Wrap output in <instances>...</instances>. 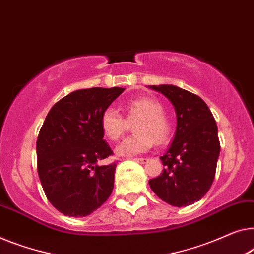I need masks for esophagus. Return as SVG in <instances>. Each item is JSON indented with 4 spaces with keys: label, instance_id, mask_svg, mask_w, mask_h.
Here are the masks:
<instances>
[{
    "label": "esophagus",
    "instance_id": "1",
    "mask_svg": "<svg viewBox=\"0 0 254 254\" xmlns=\"http://www.w3.org/2000/svg\"><path fill=\"white\" fill-rule=\"evenodd\" d=\"M133 160L137 161V163H139V164H145L146 161H148V159H146V158H134Z\"/></svg>",
    "mask_w": 254,
    "mask_h": 254
}]
</instances>
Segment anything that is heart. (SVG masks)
Listing matches in <instances>:
<instances>
[{"label":"heart","instance_id":"obj_1","mask_svg":"<svg viewBox=\"0 0 254 254\" xmlns=\"http://www.w3.org/2000/svg\"><path fill=\"white\" fill-rule=\"evenodd\" d=\"M126 119L117 110L105 109L101 115L102 133L110 141H118L127 129V121L136 123L134 135L126 137L117 146L116 152L121 157H133L143 153L154 144L160 145L168 141L172 134V123L165 115L160 102L151 97H138L124 104Z\"/></svg>","mask_w":254,"mask_h":254}]
</instances>
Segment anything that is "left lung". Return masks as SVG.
<instances>
[{"mask_svg": "<svg viewBox=\"0 0 254 254\" xmlns=\"http://www.w3.org/2000/svg\"><path fill=\"white\" fill-rule=\"evenodd\" d=\"M151 88L174 105L178 126L170 149L160 157L163 173L149 180L150 188L167 204L188 206L200 200L214 181L220 153L218 126L196 94L173 84Z\"/></svg>", "mask_w": 254, "mask_h": 254, "instance_id": "obj_1", "label": "left lung"}]
</instances>
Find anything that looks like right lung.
<instances>
[{
	"mask_svg": "<svg viewBox=\"0 0 254 254\" xmlns=\"http://www.w3.org/2000/svg\"><path fill=\"white\" fill-rule=\"evenodd\" d=\"M125 88L75 90L55 104L36 141L38 173L48 200L67 216H87L105 203L115 183L116 161L102 133L101 115Z\"/></svg>",
	"mask_w": 254,
	"mask_h": 254,
	"instance_id": "add662e5",
	"label": "right lung"
}]
</instances>
